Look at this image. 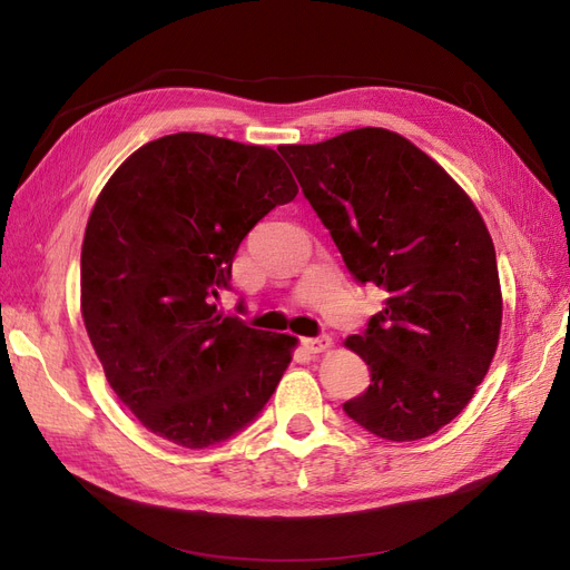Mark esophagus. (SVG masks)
<instances>
[{
    "label": "esophagus",
    "instance_id": "34e87169",
    "mask_svg": "<svg viewBox=\"0 0 570 570\" xmlns=\"http://www.w3.org/2000/svg\"><path fill=\"white\" fill-rule=\"evenodd\" d=\"M302 344H304V350H308L312 354H321V352H327L333 347V340L325 335L323 337H304Z\"/></svg>",
    "mask_w": 570,
    "mask_h": 570
}]
</instances>
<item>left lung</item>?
I'll use <instances>...</instances> for the list:
<instances>
[{"label": "left lung", "instance_id": "left-lung-1", "mask_svg": "<svg viewBox=\"0 0 570 570\" xmlns=\"http://www.w3.org/2000/svg\"><path fill=\"white\" fill-rule=\"evenodd\" d=\"M358 283L387 292L344 347L371 368L342 409L392 442L454 421L488 375L502 331L492 237L446 170L385 128L278 147Z\"/></svg>", "mask_w": 570, "mask_h": 570}]
</instances>
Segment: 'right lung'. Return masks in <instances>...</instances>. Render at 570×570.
I'll use <instances>...</instances> for the list:
<instances>
[{"label": "right lung", "mask_w": 570, "mask_h": 570, "mask_svg": "<svg viewBox=\"0 0 570 570\" xmlns=\"http://www.w3.org/2000/svg\"><path fill=\"white\" fill-rule=\"evenodd\" d=\"M297 183L271 147L204 132L142 145L85 228L80 314L107 381L149 433L204 450L266 406L297 337L223 316L235 252Z\"/></svg>", "instance_id": "1"}]
</instances>
